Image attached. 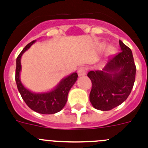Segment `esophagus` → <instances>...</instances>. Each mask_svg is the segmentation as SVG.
<instances>
[{
    "label": "esophagus",
    "mask_w": 148,
    "mask_h": 148,
    "mask_svg": "<svg viewBox=\"0 0 148 148\" xmlns=\"http://www.w3.org/2000/svg\"><path fill=\"white\" fill-rule=\"evenodd\" d=\"M86 71H87V68L86 67H80L78 69V75L79 76H84L85 74H86Z\"/></svg>",
    "instance_id": "1"
}]
</instances>
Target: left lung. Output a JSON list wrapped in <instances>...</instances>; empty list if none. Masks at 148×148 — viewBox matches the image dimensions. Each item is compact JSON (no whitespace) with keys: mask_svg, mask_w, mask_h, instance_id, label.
<instances>
[{"mask_svg":"<svg viewBox=\"0 0 148 148\" xmlns=\"http://www.w3.org/2000/svg\"><path fill=\"white\" fill-rule=\"evenodd\" d=\"M122 51L109 59L103 71H91L87 76L92 82L90 101L95 109L108 111L128 98L135 80L136 66L132 52L119 40Z\"/></svg>","mask_w":148,"mask_h":148,"instance_id":"8db88e82","label":"left lung"}]
</instances>
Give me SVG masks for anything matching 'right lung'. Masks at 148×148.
Returning a JSON list of instances; mask_svg holds the SVG:
<instances>
[{
    "label": "right lung",
    "mask_w": 148,
    "mask_h": 148,
    "mask_svg": "<svg viewBox=\"0 0 148 148\" xmlns=\"http://www.w3.org/2000/svg\"><path fill=\"white\" fill-rule=\"evenodd\" d=\"M36 41H32L23 49L16 58L15 80L18 90L26 104L33 111L41 114H54L61 111L68 100V95L72 86L77 80L76 72L62 79L57 86L51 91L47 93H35L25 87L20 81V73L21 71L20 59L23 54L30 48Z\"/></svg>",
    "instance_id": "add662e5"
}]
</instances>
